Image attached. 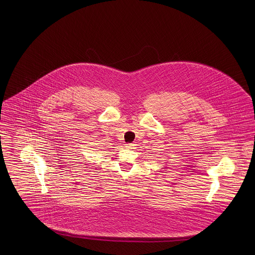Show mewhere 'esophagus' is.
<instances>
[{
  "label": "esophagus",
  "instance_id": "esophagus-1",
  "mask_svg": "<svg viewBox=\"0 0 255 255\" xmlns=\"http://www.w3.org/2000/svg\"><path fill=\"white\" fill-rule=\"evenodd\" d=\"M126 148H129V149H133V148H135V146L136 144H134V143H127L126 144Z\"/></svg>",
  "mask_w": 255,
  "mask_h": 255
}]
</instances>
